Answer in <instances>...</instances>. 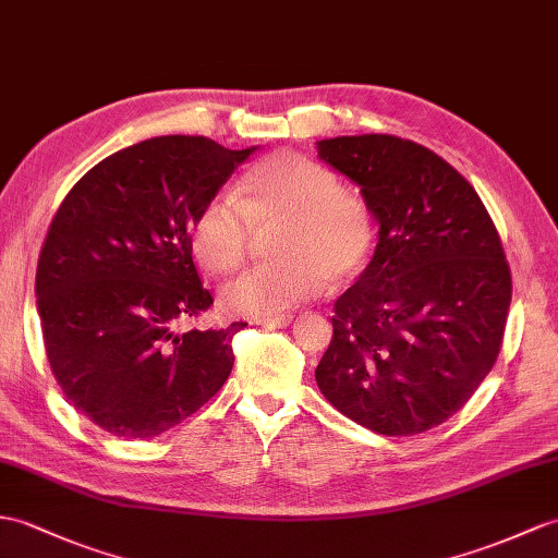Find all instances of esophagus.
I'll return each instance as SVG.
<instances>
[{
	"label": "esophagus",
	"mask_w": 558,
	"mask_h": 558,
	"mask_svg": "<svg viewBox=\"0 0 558 558\" xmlns=\"http://www.w3.org/2000/svg\"><path fill=\"white\" fill-rule=\"evenodd\" d=\"M256 326H266V328H284L292 323L290 314H278V316H268V318H256Z\"/></svg>",
	"instance_id": "esophagus-1"
}]
</instances>
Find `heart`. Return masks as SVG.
I'll list each match as a JSON object with an SVG mask.
<instances>
[{
  "mask_svg": "<svg viewBox=\"0 0 558 558\" xmlns=\"http://www.w3.org/2000/svg\"><path fill=\"white\" fill-rule=\"evenodd\" d=\"M240 202L218 194L190 230L192 252L214 276L238 270L252 252L254 228L280 223L276 256L220 292L232 316H270L314 296L323 280L342 284L364 270L373 226L364 202L326 166L296 151H276L256 163L240 187Z\"/></svg>",
  "mask_w": 558,
  "mask_h": 558,
  "instance_id": "obj_1",
  "label": "heart"
}]
</instances>
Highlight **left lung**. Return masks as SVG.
<instances>
[{
    "instance_id": "1",
    "label": "left lung",
    "mask_w": 558,
    "mask_h": 558,
    "mask_svg": "<svg viewBox=\"0 0 558 558\" xmlns=\"http://www.w3.org/2000/svg\"><path fill=\"white\" fill-rule=\"evenodd\" d=\"M380 223L368 268L335 302L316 368L330 404L397 437L445 423L499 356L511 270L483 199L454 166L397 135L318 142Z\"/></svg>"
}]
</instances>
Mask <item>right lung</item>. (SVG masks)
I'll use <instances>...</instances> for the list:
<instances>
[{
    "label": "right lung",
    "mask_w": 558,
    "mask_h": 558,
    "mask_svg": "<svg viewBox=\"0 0 558 558\" xmlns=\"http://www.w3.org/2000/svg\"><path fill=\"white\" fill-rule=\"evenodd\" d=\"M252 151L151 137L89 168L51 218L35 276L45 352L101 430L161 435L228 380L247 323L178 328L214 304L192 264L194 218Z\"/></svg>",
    "instance_id": "right-lung-1"
}]
</instances>
